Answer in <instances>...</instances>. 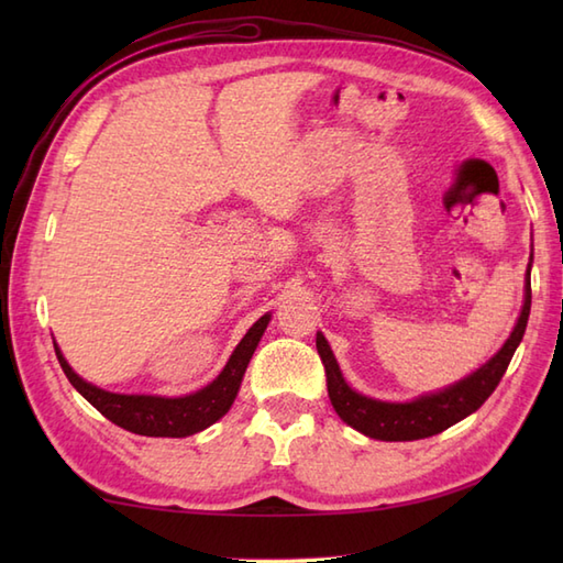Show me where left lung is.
<instances>
[{"instance_id": "left-lung-1", "label": "left lung", "mask_w": 563, "mask_h": 563, "mask_svg": "<svg viewBox=\"0 0 563 563\" xmlns=\"http://www.w3.org/2000/svg\"><path fill=\"white\" fill-rule=\"evenodd\" d=\"M530 271L532 256L528 263V271H525V300L520 317L506 343L500 345L479 369H474L472 375H466L464 379L454 382V385L445 389L421 394V397H416L411 401H382L355 391L349 382H345L336 355H333L324 333L317 331V351L327 369V389L333 411L341 416L343 423L355 428L357 433L385 442H406L438 435L445 428L460 423L462 418L474 413L488 397H492L500 377L506 375L512 353H516L522 341L532 305Z\"/></svg>"}]
</instances>
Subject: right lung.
Returning <instances> with one entry per match:
<instances>
[{
    "label": "right lung",
    "instance_id": "obj_1",
    "mask_svg": "<svg viewBox=\"0 0 563 563\" xmlns=\"http://www.w3.org/2000/svg\"><path fill=\"white\" fill-rule=\"evenodd\" d=\"M271 314H263L254 327L246 331V336L239 341L230 361L222 367V373L214 377L210 385L198 391L184 394V397H159V394H115L106 391L97 385H91L84 377H79L75 369L65 361L63 351L55 343V355L59 367L67 375L84 399H87L93 409L101 411L109 421L121 426L135 435L147 438H186L200 433L208 426L232 409L236 399V391L242 387V379L246 373V365L254 355L256 345L266 331Z\"/></svg>",
    "mask_w": 563,
    "mask_h": 563
}]
</instances>
